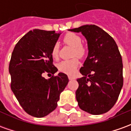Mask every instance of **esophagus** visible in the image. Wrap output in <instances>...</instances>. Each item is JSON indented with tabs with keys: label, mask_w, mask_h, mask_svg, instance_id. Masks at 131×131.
<instances>
[{
	"label": "esophagus",
	"mask_w": 131,
	"mask_h": 131,
	"mask_svg": "<svg viewBox=\"0 0 131 131\" xmlns=\"http://www.w3.org/2000/svg\"><path fill=\"white\" fill-rule=\"evenodd\" d=\"M68 78H69V80H73V79H76L75 77H71V76H69Z\"/></svg>",
	"instance_id": "esophagus-1"
}]
</instances>
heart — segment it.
<instances>
[{"label":"heart","mask_w":131,"mask_h":131,"mask_svg":"<svg viewBox=\"0 0 131 131\" xmlns=\"http://www.w3.org/2000/svg\"><path fill=\"white\" fill-rule=\"evenodd\" d=\"M63 42L69 46L73 47L72 56H77L79 58L82 59L85 57L87 54V50L82 44V40L79 35L74 33H67L63 38ZM59 55V47L57 44L54 45L51 50L52 57L56 60ZM79 64V61L77 57L72 59L61 61L57 64V69L60 72L64 74L72 75L77 71V67Z\"/></svg>","instance_id":"1"}]
</instances>
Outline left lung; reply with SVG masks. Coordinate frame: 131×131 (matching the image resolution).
<instances>
[{"label":"left lung","mask_w":131,"mask_h":131,"mask_svg":"<svg viewBox=\"0 0 131 131\" xmlns=\"http://www.w3.org/2000/svg\"><path fill=\"white\" fill-rule=\"evenodd\" d=\"M81 32L87 40L88 54L80 69L76 98L79 107L98 115L110 111L118 100L123 86V63L113 38L95 25L69 29Z\"/></svg>","instance_id":"8db88e82"}]
</instances>
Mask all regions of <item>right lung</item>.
Wrapping results in <instances>:
<instances>
[{"label": "right lung", "instance_id": "1", "mask_svg": "<svg viewBox=\"0 0 131 131\" xmlns=\"http://www.w3.org/2000/svg\"><path fill=\"white\" fill-rule=\"evenodd\" d=\"M60 35L54 31H30L12 53L11 89L24 111L34 117L46 116L56 109L60 93L69 82L67 76L61 72L48 79L43 77L46 73L54 74L57 71L51 50Z\"/></svg>", "mask_w": 131, "mask_h": 131}]
</instances>
